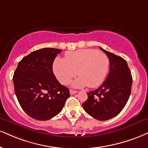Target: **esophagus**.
I'll list each match as a JSON object with an SVG mask.
<instances>
[{
    "label": "esophagus",
    "instance_id": "obj_1",
    "mask_svg": "<svg viewBox=\"0 0 148 148\" xmlns=\"http://www.w3.org/2000/svg\"><path fill=\"white\" fill-rule=\"evenodd\" d=\"M69 92H70V94H74L76 93H77V91H76V90H69Z\"/></svg>",
    "mask_w": 148,
    "mask_h": 148
}]
</instances>
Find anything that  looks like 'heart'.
<instances>
[{
    "instance_id": "b5f03b06",
    "label": "heart",
    "mask_w": 148,
    "mask_h": 148,
    "mask_svg": "<svg viewBox=\"0 0 148 148\" xmlns=\"http://www.w3.org/2000/svg\"><path fill=\"white\" fill-rule=\"evenodd\" d=\"M109 58L106 54L91 49L68 52L65 58H57L53 65L54 73L61 84L67 85L77 74L74 88H97L104 81L109 68Z\"/></svg>"
}]
</instances>
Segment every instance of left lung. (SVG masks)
<instances>
[{
	"label": "left lung",
	"mask_w": 148,
	"mask_h": 148,
	"mask_svg": "<svg viewBox=\"0 0 148 148\" xmlns=\"http://www.w3.org/2000/svg\"><path fill=\"white\" fill-rule=\"evenodd\" d=\"M100 49L109 58V74L99 88L88 92L83 108L93 118L106 121L118 115L125 106L131 94L132 77L125 59Z\"/></svg>",
	"instance_id": "8db88e82"
}]
</instances>
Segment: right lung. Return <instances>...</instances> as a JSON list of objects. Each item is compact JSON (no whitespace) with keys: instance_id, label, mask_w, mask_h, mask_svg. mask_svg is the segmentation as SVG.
Instances as JSON below:
<instances>
[{"instance_id":"obj_1","label":"right lung","mask_w":148,"mask_h":148,"mask_svg":"<svg viewBox=\"0 0 148 148\" xmlns=\"http://www.w3.org/2000/svg\"><path fill=\"white\" fill-rule=\"evenodd\" d=\"M61 49L43 48L32 51L18 64L13 76L14 92L27 114L47 121L59 114L70 94L57 81L53 62Z\"/></svg>"}]
</instances>
